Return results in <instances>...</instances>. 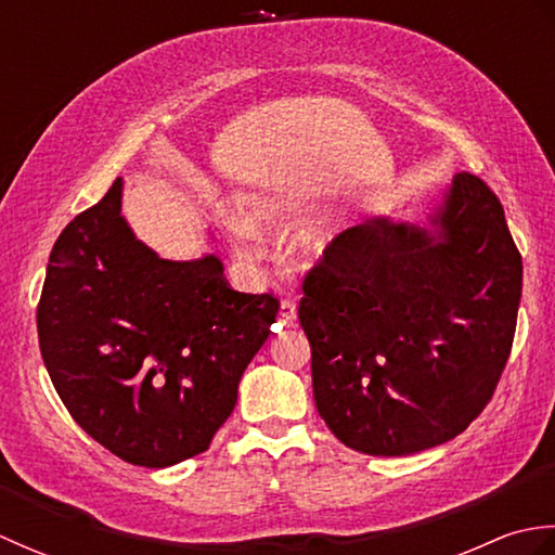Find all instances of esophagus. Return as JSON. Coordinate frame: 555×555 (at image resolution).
Listing matches in <instances>:
<instances>
[{
  "mask_svg": "<svg viewBox=\"0 0 555 555\" xmlns=\"http://www.w3.org/2000/svg\"><path fill=\"white\" fill-rule=\"evenodd\" d=\"M298 320V310H296V302L284 300L281 302V310H279V324L281 326H296Z\"/></svg>",
  "mask_w": 555,
  "mask_h": 555,
  "instance_id": "esophagus-1",
  "label": "esophagus"
}]
</instances>
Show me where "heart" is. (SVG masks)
<instances>
[{"label": "heart", "mask_w": 555, "mask_h": 555, "mask_svg": "<svg viewBox=\"0 0 555 555\" xmlns=\"http://www.w3.org/2000/svg\"><path fill=\"white\" fill-rule=\"evenodd\" d=\"M302 211V203L293 195H259L245 205V223L247 227H235V238L247 243L253 238L250 229L255 231H284L293 219ZM336 231L334 229H317L308 233L300 243V255L310 264L322 262V259L334 250Z\"/></svg>", "instance_id": "1"}]
</instances>
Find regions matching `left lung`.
Wrapping results in <instances>:
<instances>
[{
    "mask_svg": "<svg viewBox=\"0 0 555 555\" xmlns=\"http://www.w3.org/2000/svg\"><path fill=\"white\" fill-rule=\"evenodd\" d=\"M314 403L340 443L410 455L455 439L508 362L522 257L491 188L455 173L429 227L364 219L302 284Z\"/></svg>",
    "mask_w": 555,
    "mask_h": 555,
    "instance_id": "1",
    "label": "left lung"
}]
</instances>
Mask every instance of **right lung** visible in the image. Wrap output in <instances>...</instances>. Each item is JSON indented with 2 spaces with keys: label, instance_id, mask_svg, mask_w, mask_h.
<instances>
[{
  "label": "right lung",
  "instance_id": "add662e5",
  "mask_svg": "<svg viewBox=\"0 0 555 555\" xmlns=\"http://www.w3.org/2000/svg\"><path fill=\"white\" fill-rule=\"evenodd\" d=\"M124 181L59 235L38 305L44 367L80 429L140 467L209 448L279 300L238 293L215 255L162 259L121 215Z\"/></svg>",
  "mask_w": 555,
  "mask_h": 555
}]
</instances>
